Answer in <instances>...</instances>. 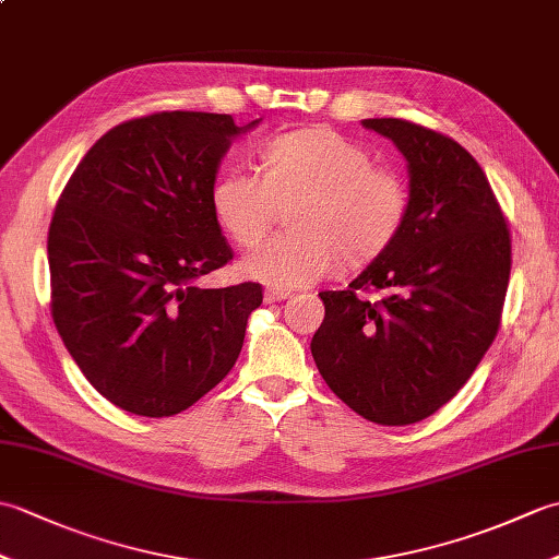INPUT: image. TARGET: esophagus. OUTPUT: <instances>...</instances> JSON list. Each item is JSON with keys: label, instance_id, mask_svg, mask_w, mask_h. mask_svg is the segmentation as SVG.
Returning a JSON list of instances; mask_svg holds the SVG:
<instances>
[{"label": "esophagus", "instance_id": "esophagus-1", "mask_svg": "<svg viewBox=\"0 0 559 559\" xmlns=\"http://www.w3.org/2000/svg\"><path fill=\"white\" fill-rule=\"evenodd\" d=\"M290 298V290H283V288H266L264 290V302H281V300H288Z\"/></svg>", "mask_w": 559, "mask_h": 559}]
</instances>
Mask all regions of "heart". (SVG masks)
<instances>
[{"label": "heart", "instance_id": "b5f03b06", "mask_svg": "<svg viewBox=\"0 0 559 559\" xmlns=\"http://www.w3.org/2000/svg\"><path fill=\"white\" fill-rule=\"evenodd\" d=\"M261 177L228 170L211 185V213L235 245L252 247L288 204L286 235L271 237L240 261L247 278L271 288H302L377 259L396 240L408 213L401 175L370 163V153L329 127H302L259 148Z\"/></svg>", "mask_w": 559, "mask_h": 559}]
</instances>
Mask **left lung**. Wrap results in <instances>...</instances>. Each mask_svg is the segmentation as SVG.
Returning a JSON list of instances; mask_svg holds the SVG:
<instances>
[{"label": "left lung", "instance_id": "obj_1", "mask_svg": "<svg viewBox=\"0 0 559 559\" xmlns=\"http://www.w3.org/2000/svg\"><path fill=\"white\" fill-rule=\"evenodd\" d=\"M408 168L396 240L348 290H324L312 358L329 389L377 425H411L468 382L500 329L512 240L488 177L454 139L396 117L362 120ZM386 289L384 301L358 289Z\"/></svg>", "mask_w": 559, "mask_h": 559}]
</instances>
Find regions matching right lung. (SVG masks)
<instances>
[{
  "instance_id": "1",
  "label": "right lung",
  "mask_w": 559,
  "mask_h": 559,
  "mask_svg": "<svg viewBox=\"0 0 559 559\" xmlns=\"http://www.w3.org/2000/svg\"><path fill=\"white\" fill-rule=\"evenodd\" d=\"M230 115L158 112L112 127L76 165L47 235L52 319L71 358L117 408L165 418L233 370L259 283L199 288L233 259L211 185Z\"/></svg>"
}]
</instances>
